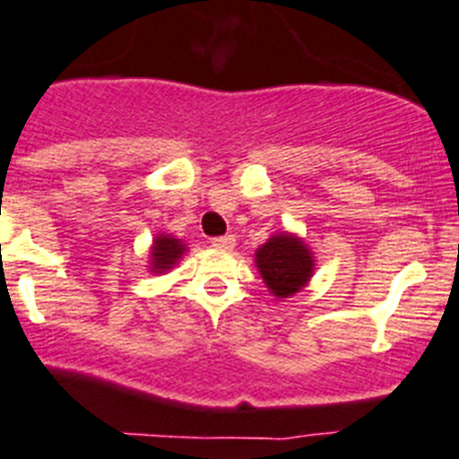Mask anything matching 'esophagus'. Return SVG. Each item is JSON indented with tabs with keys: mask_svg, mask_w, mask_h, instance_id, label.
<instances>
[{
	"mask_svg": "<svg viewBox=\"0 0 459 459\" xmlns=\"http://www.w3.org/2000/svg\"><path fill=\"white\" fill-rule=\"evenodd\" d=\"M212 247L220 251H230L235 247V238L233 235H221V238H214Z\"/></svg>",
	"mask_w": 459,
	"mask_h": 459,
	"instance_id": "34e87169",
	"label": "esophagus"
}]
</instances>
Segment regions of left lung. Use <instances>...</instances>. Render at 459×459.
Returning <instances> with one entry per match:
<instances>
[{
    "mask_svg": "<svg viewBox=\"0 0 459 459\" xmlns=\"http://www.w3.org/2000/svg\"><path fill=\"white\" fill-rule=\"evenodd\" d=\"M254 263L267 290L276 299H288L308 286L316 272V255L311 247L297 233L281 230L274 233L265 245L255 249Z\"/></svg>",
    "mask_w": 459,
    "mask_h": 459,
    "instance_id": "1",
    "label": "left lung"
}]
</instances>
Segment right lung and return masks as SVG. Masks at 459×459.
<instances>
[{
  "label": "right lung",
  "instance_id": "add662e5",
  "mask_svg": "<svg viewBox=\"0 0 459 459\" xmlns=\"http://www.w3.org/2000/svg\"><path fill=\"white\" fill-rule=\"evenodd\" d=\"M187 249L189 247L176 235L158 233L152 238L151 251H148V272L151 274H167L169 270L178 265Z\"/></svg>",
  "mask_w": 459,
  "mask_h": 459
}]
</instances>
